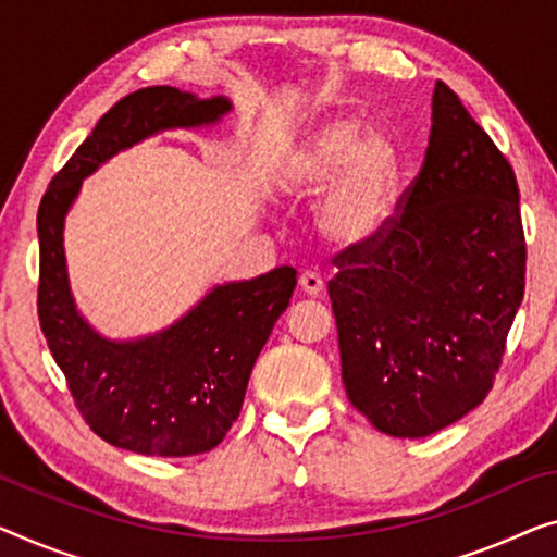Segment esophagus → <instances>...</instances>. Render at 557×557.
Returning a JSON list of instances; mask_svg holds the SVG:
<instances>
[{
  "label": "esophagus",
  "mask_w": 557,
  "mask_h": 557,
  "mask_svg": "<svg viewBox=\"0 0 557 557\" xmlns=\"http://www.w3.org/2000/svg\"><path fill=\"white\" fill-rule=\"evenodd\" d=\"M300 289L305 295H320L322 289H325V282H322V277L318 275V272H312V270H307V272H302L300 275Z\"/></svg>",
  "instance_id": "obj_1"
}]
</instances>
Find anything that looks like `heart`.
Here are the masks:
<instances>
[{
	"label": "heart",
	"mask_w": 557,
	"mask_h": 557,
	"mask_svg": "<svg viewBox=\"0 0 557 557\" xmlns=\"http://www.w3.org/2000/svg\"><path fill=\"white\" fill-rule=\"evenodd\" d=\"M403 185V160L383 129H364L358 117L322 124L282 172L293 199H314L318 230L337 247H368L393 222Z\"/></svg>",
	"instance_id": "obj_1"
}]
</instances>
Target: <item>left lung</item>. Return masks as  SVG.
I'll return each mask as SVG.
<instances>
[{
    "mask_svg": "<svg viewBox=\"0 0 557 557\" xmlns=\"http://www.w3.org/2000/svg\"><path fill=\"white\" fill-rule=\"evenodd\" d=\"M385 235L335 257L347 397L380 433L428 437L491 393L525 293L516 172L445 82L425 162Z\"/></svg>",
    "mask_w": 557,
    "mask_h": 557,
    "instance_id": "1",
    "label": "left lung"
}]
</instances>
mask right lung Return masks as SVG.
<instances>
[{"label": "right lung", "mask_w": 557, "mask_h": 557, "mask_svg": "<svg viewBox=\"0 0 557 557\" xmlns=\"http://www.w3.org/2000/svg\"><path fill=\"white\" fill-rule=\"evenodd\" d=\"M232 110L225 95L145 87L97 122L54 174L37 214L39 325L82 418L114 447L160 458L212 450L243 410L245 389L297 285L293 268L214 285L170 327L110 339L77 310L64 255V220L82 189L122 149L168 129L212 127Z\"/></svg>", "instance_id": "obj_1"}]
</instances>
